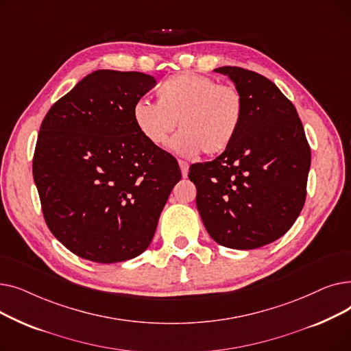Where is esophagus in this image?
<instances>
[{
  "instance_id": "1",
  "label": "esophagus",
  "mask_w": 351,
  "mask_h": 351,
  "mask_svg": "<svg viewBox=\"0 0 351 351\" xmlns=\"http://www.w3.org/2000/svg\"><path fill=\"white\" fill-rule=\"evenodd\" d=\"M179 166H180V171H182V176L186 178L188 172H189V165L185 160H179Z\"/></svg>"
}]
</instances>
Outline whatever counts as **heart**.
I'll return each instance as SVG.
<instances>
[{"label": "heart", "mask_w": 351, "mask_h": 351, "mask_svg": "<svg viewBox=\"0 0 351 351\" xmlns=\"http://www.w3.org/2000/svg\"><path fill=\"white\" fill-rule=\"evenodd\" d=\"M156 97L158 102L141 99L132 108L139 134L154 146L168 143L176 123L182 132L172 146L188 156L200 151L208 156L222 154L237 136L245 101L233 85L197 73H180L165 81Z\"/></svg>", "instance_id": "1"}]
</instances>
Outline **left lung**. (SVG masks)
I'll list each match as a JSON object with an SVG mask.
<instances>
[{"label":"left lung","mask_w":351,"mask_h":351,"mask_svg":"<svg viewBox=\"0 0 351 351\" xmlns=\"http://www.w3.org/2000/svg\"><path fill=\"white\" fill-rule=\"evenodd\" d=\"M241 90L245 110L237 136L212 162L195 163L189 179L213 241L249 250L282 237L299 217L310 169V146L294 105L261 73L220 66Z\"/></svg>","instance_id":"8db88e82"}]
</instances>
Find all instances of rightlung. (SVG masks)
<instances>
[{"mask_svg": "<svg viewBox=\"0 0 351 351\" xmlns=\"http://www.w3.org/2000/svg\"><path fill=\"white\" fill-rule=\"evenodd\" d=\"M156 84L142 72L89 73L45 115L32 160L52 234L73 254L118 263L151 245L180 180L176 159L147 142L134 105Z\"/></svg>", "mask_w": 351, "mask_h": 351, "instance_id": "add662e5", "label": "right lung"}]
</instances>
